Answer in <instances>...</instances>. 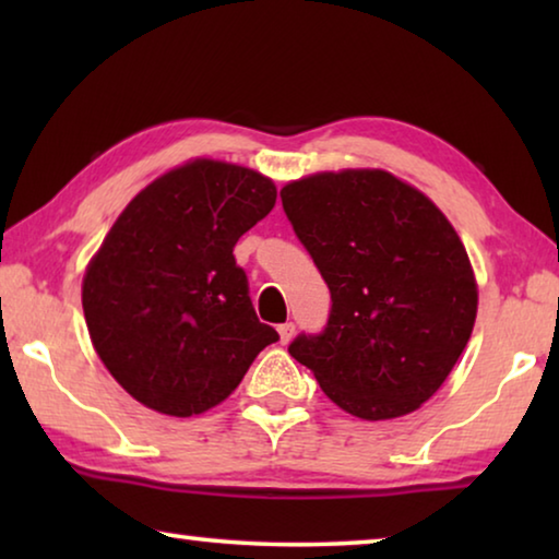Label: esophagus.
<instances>
[{
    "mask_svg": "<svg viewBox=\"0 0 559 559\" xmlns=\"http://www.w3.org/2000/svg\"><path fill=\"white\" fill-rule=\"evenodd\" d=\"M293 333H296V325L293 323H283V325H278V335H281V343L286 345L288 340L293 337Z\"/></svg>",
    "mask_w": 559,
    "mask_h": 559,
    "instance_id": "obj_1",
    "label": "esophagus"
}]
</instances>
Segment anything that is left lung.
Listing matches in <instances>:
<instances>
[{"instance_id":"left-lung-1","label":"left lung","mask_w":559,"mask_h":559,"mask_svg":"<svg viewBox=\"0 0 559 559\" xmlns=\"http://www.w3.org/2000/svg\"><path fill=\"white\" fill-rule=\"evenodd\" d=\"M281 202L333 300L323 333H300L288 353L359 419L419 409L476 323L478 288L459 234L384 169L302 177Z\"/></svg>"}]
</instances>
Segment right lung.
I'll return each instance as SVG.
<instances>
[{
    "mask_svg": "<svg viewBox=\"0 0 559 559\" xmlns=\"http://www.w3.org/2000/svg\"><path fill=\"white\" fill-rule=\"evenodd\" d=\"M276 204L249 167L194 159L157 177L103 239L83 313L103 365L159 414L212 409L278 333L261 323L234 246Z\"/></svg>",
    "mask_w": 559,
    "mask_h": 559,
    "instance_id": "add662e5",
    "label": "right lung"
}]
</instances>
